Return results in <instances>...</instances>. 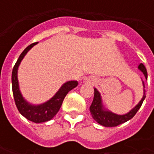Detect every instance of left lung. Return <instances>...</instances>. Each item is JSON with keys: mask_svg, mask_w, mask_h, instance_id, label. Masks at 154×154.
<instances>
[{"mask_svg": "<svg viewBox=\"0 0 154 154\" xmlns=\"http://www.w3.org/2000/svg\"><path fill=\"white\" fill-rule=\"evenodd\" d=\"M139 68L143 72L146 78H148V73H147V70H146L144 65L143 63H140L139 65ZM143 86H144V83H143ZM144 98H145V93L143 95L142 100L139 101V103L132 110H130L129 113L124 115V116H118V115L104 110L102 109L100 93L98 92V91L96 88H94V98L93 101L90 106V111L93 119L98 124L106 126V127H116V126H118L123 123L128 121L129 119H132L142 106Z\"/></svg>", "mask_w": 154, "mask_h": 154, "instance_id": "obj_1", "label": "left lung"}]
</instances>
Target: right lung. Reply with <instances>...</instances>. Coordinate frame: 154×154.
Wrapping results in <instances>:
<instances>
[{
    "mask_svg": "<svg viewBox=\"0 0 154 154\" xmlns=\"http://www.w3.org/2000/svg\"><path fill=\"white\" fill-rule=\"evenodd\" d=\"M36 44L37 43H34V44L29 45L28 47L22 52L17 62L15 63V66L13 67V70H12V91H13V96H14V99H15V105H16L19 112L23 116H25L26 119L30 120L32 122L42 123L48 121V120H50L51 119L54 118V116L58 112V110L60 109L66 95L72 89H73L77 87L78 82L77 81H71V82H66L51 100L47 101L46 103L43 104V105L31 106V105L27 103L24 100V98L22 97L21 94L19 90L17 69H18L19 65L23 59L24 56L26 54V53Z\"/></svg>",
    "mask_w": 154,
    "mask_h": 154,
    "instance_id": "right-lung-1",
    "label": "right lung"
}]
</instances>
